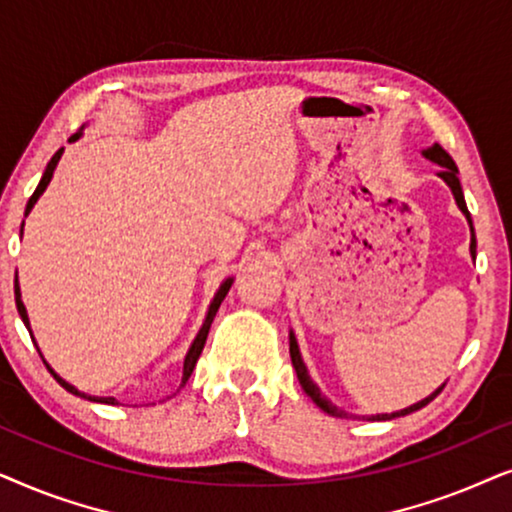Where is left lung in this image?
I'll return each instance as SVG.
<instances>
[{"mask_svg": "<svg viewBox=\"0 0 512 512\" xmlns=\"http://www.w3.org/2000/svg\"><path fill=\"white\" fill-rule=\"evenodd\" d=\"M421 154H424L428 161L438 163V166H440V170H438V177H442V180H445V185H447L449 189H452L456 206H459L461 213L466 215L468 227H470V257H473V260H475V248H478V243H475L473 220H470V213H468L466 199H463V189H461V182H459V168H456V163L452 161V156H449V154L445 152V149H442V147L438 145V142H435V145H431V147H426L424 152H421ZM290 358H292V367H295V372H297L299 384H302L304 393L309 395V398L313 400V403H316L323 412L330 414V417H339V419L349 417V412L342 410V407H337L335 403H332V400H327L325 395L320 393V388H318L316 384H313V379L309 377V370H306V365H304L302 353H299V344H297V339H295V332H292V330H290ZM442 388H445V384L435 388V391H433L431 395H428V398L419 400V403H414V405H410V407H405V410H400V412H391V414H370V417H367V414H365L363 419H367V421H391V419L405 417V414H412V412L421 410V407H426V405L431 403V400L435 398V395H438V393L442 391ZM351 417H356V414H351Z\"/></svg>", "mask_w": 512, "mask_h": 512, "instance_id": "left-lung-1", "label": "left lung"}]
</instances>
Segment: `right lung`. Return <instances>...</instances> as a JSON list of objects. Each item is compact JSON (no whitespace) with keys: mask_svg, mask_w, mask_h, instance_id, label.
<instances>
[{"mask_svg":"<svg viewBox=\"0 0 512 512\" xmlns=\"http://www.w3.org/2000/svg\"><path fill=\"white\" fill-rule=\"evenodd\" d=\"M81 135H84V126H81L79 131L72 135L70 142H77V140L81 138ZM63 152H65V149L60 147L58 152L51 156V161L46 163V170H44L42 180H39L37 189H34V194L30 196V201H27V206H25V217H27V213H30V210L34 208V203L39 201V196H42V194L46 192V187H49V182H51V177H53V170H56V166H58V161H60V156H63ZM23 224H25V222H23ZM20 236H23V229H20ZM231 283H234V276L224 278L222 285H220V288H217V292H215L213 302H210V306H208V311H206V318H203V325H201V330L196 332L194 342H192V346H189V351H187V356H185V370H182V384H180V386H185V384H187V379L192 377V372H194V367H196V360H199L201 351H203V346H206V339H208L210 325H213V318H215V313H217V309H220L222 299L227 297V292H229V288H231ZM16 306H18V313H20V318H23L25 327H27V330H30V318H27V309H25L23 299H20V285H18V276H16ZM30 337H32V342H34V335H32V330H30ZM37 351H39V346H37ZM39 356H42V351H39ZM42 360H44V356H42ZM44 363H46V360H44ZM46 367H49V372L53 374V377H56V381H58L60 386L65 388V391H70V393H74V395H79V398H86V400H91V403H102V405H119V400H117V398H100V395H88V393H84V391H79L77 386H72L70 381H65L63 377H60V374H58L56 370H53V367H51L49 363H46Z\"/></svg>","mask_w":512,"mask_h":512,"instance_id":"right-lung-1","label":"right lung"}]
</instances>
